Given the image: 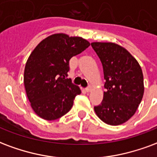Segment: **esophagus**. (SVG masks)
Wrapping results in <instances>:
<instances>
[{
  "instance_id": "1",
  "label": "esophagus",
  "mask_w": 157,
  "mask_h": 157,
  "mask_svg": "<svg viewBox=\"0 0 157 157\" xmlns=\"http://www.w3.org/2000/svg\"><path fill=\"white\" fill-rule=\"evenodd\" d=\"M86 92H90V90H91V86H87V87L86 88Z\"/></svg>"
}]
</instances>
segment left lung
<instances>
[{
    "label": "left lung",
    "mask_w": 157,
    "mask_h": 157,
    "mask_svg": "<svg viewBox=\"0 0 157 157\" xmlns=\"http://www.w3.org/2000/svg\"><path fill=\"white\" fill-rule=\"evenodd\" d=\"M91 46L102 64L106 89L101 103L94 110L108 125H121L135 114L142 100V71L137 61L117 44L93 42Z\"/></svg>",
    "instance_id": "left-lung-1"
}]
</instances>
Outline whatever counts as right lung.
<instances>
[{"label": "right lung", "mask_w": 157, "mask_h": 157, "mask_svg": "<svg viewBox=\"0 0 157 157\" xmlns=\"http://www.w3.org/2000/svg\"><path fill=\"white\" fill-rule=\"evenodd\" d=\"M90 43L82 37L54 34L31 52L24 71L25 91L37 116L52 121L71 109L82 91L67 78L71 58L82 53Z\"/></svg>", "instance_id": "obj_1"}]
</instances>
